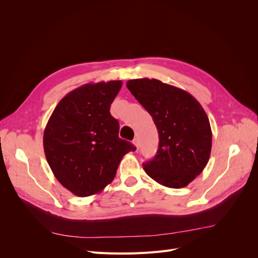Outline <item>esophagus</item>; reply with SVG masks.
I'll list each match as a JSON object with an SVG mask.
<instances>
[{
    "mask_svg": "<svg viewBox=\"0 0 258 258\" xmlns=\"http://www.w3.org/2000/svg\"><path fill=\"white\" fill-rule=\"evenodd\" d=\"M134 144H135L137 147H139V140H138L137 138L134 140Z\"/></svg>",
    "mask_w": 258,
    "mask_h": 258,
    "instance_id": "obj_1",
    "label": "esophagus"
}]
</instances>
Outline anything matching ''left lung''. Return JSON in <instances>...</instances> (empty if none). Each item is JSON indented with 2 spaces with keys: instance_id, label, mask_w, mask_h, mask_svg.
I'll list each match as a JSON object with an SVG mask.
<instances>
[{
  "instance_id": "obj_1",
  "label": "left lung",
  "mask_w": 258,
  "mask_h": 258,
  "mask_svg": "<svg viewBox=\"0 0 258 258\" xmlns=\"http://www.w3.org/2000/svg\"><path fill=\"white\" fill-rule=\"evenodd\" d=\"M127 88L158 130V151L143 163L146 174L170 188L187 186L206 168L212 147L204 107L190 93L155 79L130 80Z\"/></svg>"
}]
</instances>
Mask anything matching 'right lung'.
I'll return each mask as SVG.
<instances>
[{
    "label": "right lung",
    "instance_id": "right-lung-1",
    "mask_svg": "<svg viewBox=\"0 0 258 258\" xmlns=\"http://www.w3.org/2000/svg\"><path fill=\"white\" fill-rule=\"evenodd\" d=\"M121 81L86 84L69 92L44 131V152L53 175L79 197L102 191L112 183L124 155L137 147L118 137L110 113Z\"/></svg>",
    "mask_w": 258,
    "mask_h": 258
}]
</instances>
